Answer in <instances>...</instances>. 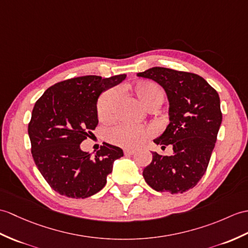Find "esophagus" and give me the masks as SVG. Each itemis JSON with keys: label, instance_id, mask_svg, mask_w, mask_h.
Masks as SVG:
<instances>
[{"label": "esophagus", "instance_id": "obj_1", "mask_svg": "<svg viewBox=\"0 0 248 248\" xmlns=\"http://www.w3.org/2000/svg\"><path fill=\"white\" fill-rule=\"evenodd\" d=\"M124 155H128V156H130V155H133L135 153V151L134 150H124Z\"/></svg>", "mask_w": 248, "mask_h": 248}]
</instances>
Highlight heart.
Wrapping results in <instances>:
<instances>
[{
  "instance_id": "b5f03b06",
  "label": "heart",
  "mask_w": 248,
  "mask_h": 248,
  "mask_svg": "<svg viewBox=\"0 0 248 248\" xmlns=\"http://www.w3.org/2000/svg\"><path fill=\"white\" fill-rule=\"evenodd\" d=\"M132 93L148 110H154L162 105L165 92L152 81H140L130 88ZM117 92L111 89L105 92L97 101V114L101 120H110L114 113ZM149 137V131L140 125L119 124L108 132V138L114 145L124 148H136L145 142Z\"/></svg>"
}]
</instances>
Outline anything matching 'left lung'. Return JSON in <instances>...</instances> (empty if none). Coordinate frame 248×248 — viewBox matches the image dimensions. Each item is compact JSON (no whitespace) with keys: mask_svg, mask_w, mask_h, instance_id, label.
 Here are the masks:
<instances>
[{"mask_svg":"<svg viewBox=\"0 0 248 248\" xmlns=\"http://www.w3.org/2000/svg\"><path fill=\"white\" fill-rule=\"evenodd\" d=\"M163 86L169 100V120L154 140L162 148L172 145L173 154L152 152V162L142 171L147 184L158 192L183 193L203 177L222 123L217 92L197 74L152 67L138 73Z\"/></svg>","mask_w":248,"mask_h":248,"instance_id":"8db88e82","label":"left lung"}]
</instances>
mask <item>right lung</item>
<instances>
[{
	"mask_svg": "<svg viewBox=\"0 0 248 248\" xmlns=\"http://www.w3.org/2000/svg\"><path fill=\"white\" fill-rule=\"evenodd\" d=\"M126 75L82 76L50 86L34 103L28 135L37 168L56 192L85 199L106 186L122 149L103 142L95 156L80 149L98 124L97 100Z\"/></svg>",
	"mask_w": 248,
	"mask_h": 248,
	"instance_id": "add662e5",
	"label": "right lung"
}]
</instances>
